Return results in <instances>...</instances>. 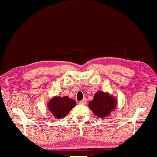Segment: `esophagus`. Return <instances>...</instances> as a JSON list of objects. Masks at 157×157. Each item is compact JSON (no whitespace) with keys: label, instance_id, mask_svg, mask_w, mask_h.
Returning a JSON list of instances; mask_svg holds the SVG:
<instances>
[{"label":"esophagus","instance_id":"esophagus-1","mask_svg":"<svg viewBox=\"0 0 157 157\" xmlns=\"http://www.w3.org/2000/svg\"><path fill=\"white\" fill-rule=\"evenodd\" d=\"M86 103H87V100L86 99V98H83V100L80 101L81 105H86Z\"/></svg>","mask_w":157,"mask_h":157}]
</instances>
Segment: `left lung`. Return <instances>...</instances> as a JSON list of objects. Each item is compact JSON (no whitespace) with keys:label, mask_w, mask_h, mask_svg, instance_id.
<instances>
[{"label":"left lung","mask_w":157,"mask_h":157,"mask_svg":"<svg viewBox=\"0 0 157 157\" xmlns=\"http://www.w3.org/2000/svg\"><path fill=\"white\" fill-rule=\"evenodd\" d=\"M116 98L103 92L96 93L94 99L89 103V107L93 113L99 118L108 116L116 108Z\"/></svg>","instance_id":"1"}]
</instances>
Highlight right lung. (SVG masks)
<instances>
[{"label": "right lung", "instance_id": "1", "mask_svg": "<svg viewBox=\"0 0 157 157\" xmlns=\"http://www.w3.org/2000/svg\"><path fill=\"white\" fill-rule=\"evenodd\" d=\"M76 105V101L68 97H55L48 103V108L57 119H62L66 116Z\"/></svg>", "mask_w": 157, "mask_h": 157}]
</instances>
